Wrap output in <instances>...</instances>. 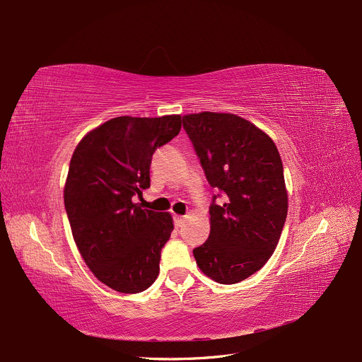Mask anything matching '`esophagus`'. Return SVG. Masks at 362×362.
Masks as SVG:
<instances>
[{"label": "esophagus", "instance_id": "1", "mask_svg": "<svg viewBox=\"0 0 362 362\" xmlns=\"http://www.w3.org/2000/svg\"><path fill=\"white\" fill-rule=\"evenodd\" d=\"M185 218H186V216H175V223H176V226H183L185 225Z\"/></svg>", "mask_w": 362, "mask_h": 362}]
</instances>
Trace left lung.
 <instances>
[{"label": "left lung", "mask_w": 362, "mask_h": 362, "mask_svg": "<svg viewBox=\"0 0 362 362\" xmlns=\"http://www.w3.org/2000/svg\"><path fill=\"white\" fill-rule=\"evenodd\" d=\"M211 187L225 202L210 206L209 240L194 250L198 268L218 284H237L269 260L286 223L288 197L274 140L235 115L183 117Z\"/></svg>", "instance_id": "obj_1"}]
</instances>
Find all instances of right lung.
Masks as SVG:
<instances>
[{
	"mask_svg": "<svg viewBox=\"0 0 362 362\" xmlns=\"http://www.w3.org/2000/svg\"><path fill=\"white\" fill-rule=\"evenodd\" d=\"M180 115L117 117L87 133L74 151L65 183V209L74 241L105 286L134 294L160 274L170 238V213L133 202L151 186L152 155L176 137Z\"/></svg>",
	"mask_w": 362,
	"mask_h": 362,
	"instance_id": "1",
	"label": "right lung"
}]
</instances>
